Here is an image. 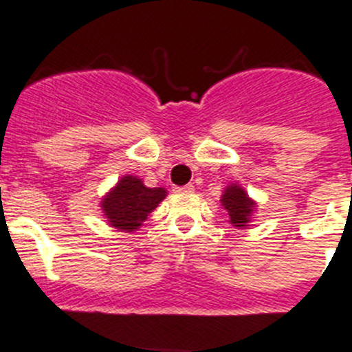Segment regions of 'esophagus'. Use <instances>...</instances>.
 I'll use <instances>...</instances> for the list:
<instances>
[{"instance_id": "obj_1", "label": "esophagus", "mask_w": 352, "mask_h": 352, "mask_svg": "<svg viewBox=\"0 0 352 352\" xmlns=\"http://www.w3.org/2000/svg\"><path fill=\"white\" fill-rule=\"evenodd\" d=\"M173 191H175V192H192V191H195V186H192V184H187V186L173 187Z\"/></svg>"}]
</instances>
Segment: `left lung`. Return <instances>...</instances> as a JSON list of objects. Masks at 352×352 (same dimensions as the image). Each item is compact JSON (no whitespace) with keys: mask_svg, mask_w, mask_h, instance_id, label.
<instances>
[{"mask_svg":"<svg viewBox=\"0 0 352 352\" xmlns=\"http://www.w3.org/2000/svg\"><path fill=\"white\" fill-rule=\"evenodd\" d=\"M221 201L222 206L228 210L231 224H234L236 228H245L250 222V213L254 212L255 203L246 196V192L243 191L241 187H228Z\"/></svg>","mask_w":352,"mask_h":352,"instance_id":"1","label":"left lung"}]
</instances>
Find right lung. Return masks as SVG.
<instances>
[{
    "mask_svg": "<svg viewBox=\"0 0 352 352\" xmlns=\"http://www.w3.org/2000/svg\"><path fill=\"white\" fill-rule=\"evenodd\" d=\"M166 191L163 187H146L137 177H123L113 191L102 201V210L109 224L121 231H133L147 219L151 212L163 201Z\"/></svg>",
    "mask_w": 352,
    "mask_h": 352,
    "instance_id": "right-lung-1",
    "label": "right lung"
}]
</instances>
